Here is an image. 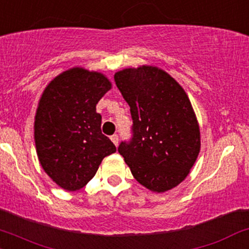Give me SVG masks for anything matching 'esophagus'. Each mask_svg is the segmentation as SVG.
Masks as SVG:
<instances>
[{"instance_id":"obj_1","label":"esophagus","mask_w":249,"mask_h":249,"mask_svg":"<svg viewBox=\"0 0 249 249\" xmlns=\"http://www.w3.org/2000/svg\"><path fill=\"white\" fill-rule=\"evenodd\" d=\"M111 141L112 142L114 143V145H118V143H119V137H118V135H113V136H111Z\"/></svg>"}]
</instances>
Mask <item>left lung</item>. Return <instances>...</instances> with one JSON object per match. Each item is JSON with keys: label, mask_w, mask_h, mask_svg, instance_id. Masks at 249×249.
Segmentation results:
<instances>
[{"label": "left lung", "mask_w": 249, "mask_h": 249, "mask_svg": "<svg viewBox=\"0 0 249 249\" xmlns=\"http://www.w3.org/2000/svg\"><path fill=\"white\" fill-rule=\"evenodd\" d=\"M114 81L130 106L131 142L118 151L141 185L163 193L190 174L200 151V130L184 88L153 65L126 68Z\"/></svg>", "instance_id": "left-lung-1"}]
</instances>
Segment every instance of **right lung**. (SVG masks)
<instances>
[{"instance_id":"1","label":"right lung","mask_w":249,"mask_h":249,"mask_svg":"<svg viewBox=\"0 0 249 249\" xmlns=\"http://www.w3.org/2000/svg\"><path fill=\"white\" fill-rule=\"evenodd\" d=\"M112 88L103 72L75 67L46 86L35 117L38 160L65 191H77L95 175L116 145L101 132L96 104Z\"/></svg>"}]
</instances>
